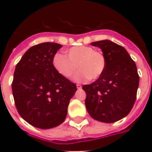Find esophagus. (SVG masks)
I'll return each mask as SVG.
<instances>
[{
  "label": "esophagus",
  "mask_w": 152,
  "mask_h": 152,
  "mask_svg": "<svg viewBox=\"0 0 152 152\" xmlns=\"http://www.w3.org/2000/svg\"><path fill=\"white\" fill-rule=\"evenodd\" d=\"M76 88H77V89H81V88H82V86H81L80 84H77V85H76Z\"/></svg>",
  "instance_id": "esophagus-1"
}]
</instances>
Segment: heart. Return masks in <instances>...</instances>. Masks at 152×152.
<instances>
[{
	"label": "heart",
	"mask_w": 152,
	"mask_h": 152,
	"mask_svg": "<svg viewBox=\"0 0 152 152\" xmlns=\"http://www.w3.org/2000/svg\"><path fill=\"white\" fill-rule=\"evenodd\" d=\"M67 57L56 53L53 58L55 70L64 78H71L80 70L74 79L76 81H84L90 79L95 80L103 74L106 67L105 55L95 50L91 46H73L67 50Z\"/></svg>",
	"instance_id": "1"
}]
</instances>
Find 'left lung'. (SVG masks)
Masks as SVG:
<instances>
[{"instance_id": "left-lung-1", "label": "left lung", "mask_w": 152, "mask_h": 152, "mask_svg": "<svg viewBox=\"0 0 152 152\" xmlns=\"http://www.w3.org/2000/svg\"><path fill=\"white\" fill-rule=\"evenodd\" d=\"M106 59L103 74L82 87L88 113L99 121L113 123L127 116L137 99L140 76L136 63L123 46L109 40L91 42Z\"/></svg>"}]
</instances>
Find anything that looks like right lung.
I'll return each instance as SVG.
<instances>
[{
    "mask_svg": "<svg viewBox=\"0 0 152 152\" xmlns=\"http://www.w3.org/2000/svg\"><path fill=\"white\" fill-rule=\"evenodd\" d=\"M62 46L43 42L32 46L17 63L12 89L18 113L30 125L51 129L66 118L76 83L61 76L53 58Z\"/></svg>",
    "mask_w": 152,
    "mask_h": 152,
    "instance_id": "1",
    "label": "right lung"
}]
</instances>
